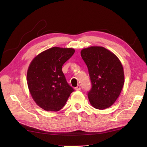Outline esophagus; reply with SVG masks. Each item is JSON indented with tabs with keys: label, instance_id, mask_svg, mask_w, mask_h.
<instances>
[{
	"label": "esophagus",
	"instance_id": "esophagus-1",
	"mask_svg": "<svg viewBox=\"0 0 147 147\" xmlns=\"http://www.w3.org/2000/svg\"><path fill=\"white\" fill-rule=\"evenodd\" d=\"M80 89H81V88H80V85H78L76 88H75L76 90H80Z\"/></svg>",
	"mask_w": 147,
	"mask_h": 147
}]
</instances>
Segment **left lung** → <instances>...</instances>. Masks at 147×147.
Listing matches in <instances>:
<instances>
[{"instance_id":"obj_1","label":"left lung","mask_w":147,"mask_h":147,"mask_svg":"<svg viewBox=\"0 0 147 147\" xmlns=\"http://www.w3.org/2000/svg\"><path fill=\"white\" fill-rule=\"evenodd\" d=\"M80 53L92 83L88 94L91 105L98 110L109 108L117 99L124 85V71L120 61L102 46L84 48Z\"/></svg>"}]
</instances>
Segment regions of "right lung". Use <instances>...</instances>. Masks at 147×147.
Masks as SVG:
<instances>
[{
  "label": "right lung",
  "mask_w": 147,
  "mask_h": 147,
  "mask_svg": "<svg viewBox=\"0 0 147 147\" xmlns=\"http://www.w3.org/2000/svg\"><path fill=\"white\" fill-rule=\"evenodd\" d=\"M73 48L53 47L32 61L27 73L30 93L42 109L58 111L74 91L66 81L62 66L74 54Z\"/></svg>",
  "instance_id": "add662e5"
}]
</instances>
